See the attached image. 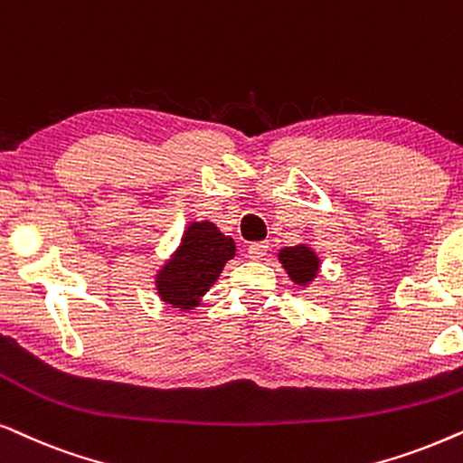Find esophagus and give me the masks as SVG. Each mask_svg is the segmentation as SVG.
<instances>
[{
    "label": "esophagus",
    "mask_w": 463,
    "mask_h": 463,
    "mask_svg": "<svg viewBox=\"0 0 463 463\" xmlns=\"http://www.w3.org/2000/svg\"><path fill=\"white\" fill-rule=\"evenodd\" d=\"M269 251V243L267 241H254L248 245V256L251 260H262Z\"/></svg>",
    "instance_id": "esophagus-1"
}]
</instances>
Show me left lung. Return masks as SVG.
Masks as SVG:
<instances>
[{"instance_id":"obj_1","label":"left lung","mask_w":463,"mask_h":463,"mask_svg":"<svg viewBox=\"0 0 463 463\" xmlns=\"http://www.w3.org/2000/svg\"><path fill=\"white\" fill-rule=\"evenodd\" d=\"M279 260L283 267H286L288 275L292 277L296 283H309L319 269L316 254H313L309 248H305V245L281 250Z\"/></svg>"}]
</instances>
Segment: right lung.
Masks as SVG:
<instances>
[{
    "mask_svg": "<svg viewBox=\"0 0 463 463\" xmlns=\"http://www.w3.org/2000/svg\"><path fill=\"white\" fill-rule=\"evenodd\" d=\"M232 256L235 243L231 237L222 235L212 222H194L184 232L177 254L156 277L160 298L177 309L199 305Z\"/></svg>",
    "mask_w": 463,
    "mask_h": 463,
    "instance_id": "add662e5",
    "label": "right lung"
}]
</instances>
